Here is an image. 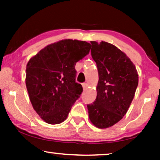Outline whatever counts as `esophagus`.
Here are the masks:
<instances>
[{"label": "esophagus", "mask_w": 160, "mask_h": 160, "mask_svg": "<svg viewBox=\"0 0 160 160\" xmlns=\"http://www.w3.org/2000/svg\"><path fill=\"white\" fill-rule=\"evenodd\" d=\"M88 83H83L82 84V88H83V90H86L87 88H88Z\"/></svg>", "instance_id": "34e87169"}]
</instances>
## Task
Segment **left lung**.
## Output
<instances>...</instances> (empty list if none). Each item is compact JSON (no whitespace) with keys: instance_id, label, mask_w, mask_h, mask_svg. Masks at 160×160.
<instances>
[{"instance_id":"8db88e82","label":"left lung","mask_w":160,"mask_h":160,"mask_svg":"<svg viewBox=\"0 0 160 160\" xmlns=\"http://www.w3.org/2000/svg\"><path fill=\"white\" fill-rule=\"evenodd\" d=\"M91 54L99 73L97 98L88 105L94 126L107 128L128 112L138 85V74L126 54L110 43L91 42Z\"/></svg>"}]
</instances>
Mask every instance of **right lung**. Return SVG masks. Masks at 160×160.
<instances>
[{
    "label": "right lung",
    "instance_id": "obj_1",
    "mask_svg": "<svg viewBox=\"0 0 160 160\" xmlns=\"http://www.w3.org/2000/svg\"><path fill=\"white\" fill-rule=\"evenodd\" d=\"M91 44L76 39H62L48 44L29 59L25 83L33 109L46 123L66 120L82 87L75 82L78 61L88 55Z\"/></svg>",
    "mask_w": 160,
    "mask_h": 160
}]
</instances>
